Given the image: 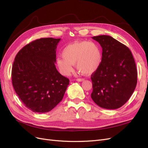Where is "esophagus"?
Masks as SVG:
<instances>
[{
	"instance_id": "34e87169",
	"label": "esophagus",
	"mask_w": 148,
	"mask_h": 148,
	"mask_svg": "<svg viewBox=\"0 0 148 148\" xmlns=\"http://www.w3.org/2000/svg\"><path fill=\"white\" fill-rule=\"evenodd\" d=\"M76 80H77V82H83V81H84V79H83V78H77Z\"/></svg>"
}]
</instances>
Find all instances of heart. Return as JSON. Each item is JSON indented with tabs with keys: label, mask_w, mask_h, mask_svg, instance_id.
<instances>
[{
	"label": "heart",
	"mask_w": 148,
	"mask_h": 148,
	"mask_svg": "<svg viewBox=\"0 0 148 148\" xmlns=\"http://www.w3.org/2000/svg\"><path fill=\"white\" fill-rule=\"evenodd\" d=\"M58 57L56 64L64 76L73 72V65L83 75H91L99 68L102 60V51L97 44L89 41H77L66 46Z\"/></svg>",
	"instance_id": "obj_1"
}]
</instances>
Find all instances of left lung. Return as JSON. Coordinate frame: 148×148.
Instances as JSON below:
<instances>
[{
  "label": "left lung",
  "instance_id": "8db88e82",
  "mask_svg": "<svg viewBox=\"0 0 148 148\" xmlns=\"http://www.w3.org/2000/svg\"><path fill=\"white\" fill-rule=\"evenodd\" d=\"M102 48L99 68L91 75L93 101L102 108L116 109L124 105L135 90L137 70L130 50L110 36L92 38Z\"/></svg>",
  "mask_w": 148,
  "mask_h": 148
}]
</instances>
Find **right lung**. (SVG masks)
Returning <instances> with one entry per match:
<instances>
[{"label":"right lung","mask_w":148,"mask_h":148,"mask_svg":"<svg viewBox=\"0 0 148 148\" xmlns=\"http://www.w3.org/2000/svg\"><path fill=\"white\" fill-rule=\"evenodd\" d=\"M61 39L41 38L18 52L12 81L23 104L34 112L51 111L63 99L69 79L57 71L56 49Z\"/></svg>","instance_id":"1"}]
</instances>
